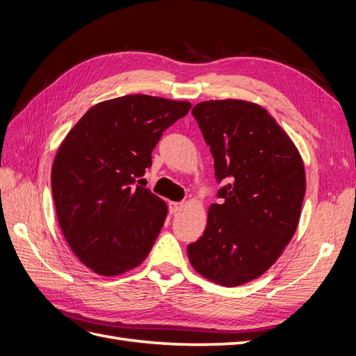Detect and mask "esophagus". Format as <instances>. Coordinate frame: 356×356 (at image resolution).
Segmentation results:
<instances>
[{"mask_svg": "<svg viewBox=\"0 0 356 356\" xmlns=\"http://www.w3.org/2000/svg\"><path fill=\"white\" fill-rule=\"evenodd\" d=\"M182 207H184V204H182V203L170 202V203H169V212H170V213H177V212L182 211Z\"/></svg>", "mask_w": 356, "mask_h": 356, "instance_id": "obj_1", "label": "esophagus"}]
</instances>
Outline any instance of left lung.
Wrapping results in <instances>:
<instances>
[{
	"label": "left lung",
	"instance_id": "left-lung-1",
	"mask_svg": "<svg viewBox=\"0 0 356 356\" xmlns=\"http://www.w3.org/2000/svg\"><path fill=\"white\" fill-rule=\"evenodd\" d=\"M191 113L227 186L209 207L203 236L188 244V259L212 283L241 286L268 271L295 236L306 188L302 156L256 103L209 100Z\"/></svg>",
	"mask_w": 356,
	"mask_h": 356
}]
</instances>
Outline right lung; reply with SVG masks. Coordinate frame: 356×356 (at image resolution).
Segmentation results:
<instances>
[{"label":"right lung","mask_w":356,"mask_h":356,"mask_svg":"<svg viewBox=\"0 0 356 356\" xmlns=\"http://www.w3.org/2000/svg\"><path fill=\"white\" fill-rule=\"evenodd\" d=\"M191 103L131 94L92 106L61 141L51 188L61 232L95 274L116 277L150 253L168 216L166 203L134 186L152 152Z\"/></svg>","instance_id":"right-lung-1"}]
</instances>
